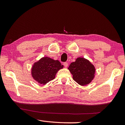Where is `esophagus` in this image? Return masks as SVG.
<instances>
[{"label": "esophagus", "mask_w": 125, "mask_h": 125, "mask_svg": "<svg viewBox=\"0 0 125 125\" xmlns=\"http://www.w3.org/2000/svg\"><path fill=\"white\" fill-rule=\"evenodd\" d=\"M63 65H64V66L65 67H67L68 64V63H67V62H64V63H63Z\"/></svg>", "instance_id": "esophagus-1"}]
</instances>
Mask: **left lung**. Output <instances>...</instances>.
Listing matches in <instances>:
<instances>
[{
	"label": "left lung",
	"mask_w": 125,
	"mask_h": 125,
	"mask_svg": "<svg viewBox=\"0 0 125 125\" xmlns=\"http://www.w3.org/2000/svg\"><path fill=\"white\" fill-rule=\"evenodd\" d=\"M68 69L73 75L74 81L80 85L89 84L94 79L95 68L88 60L79 57L71 63Z\"/></svg>",
	"instance_id": "obj_1"
}]
</instances>
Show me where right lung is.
Masks as SVG:
<instances>
[{
	"label": "right lung",
	"instance_id": "right-lung-1",
	"mask_svg": "<svg viewBox=\"0 0 125 125\" xmlns=\"http://www.w3.org/2000/svg\"><path fill=\"white\" fill-rule=\"evenodd\" d=\"M63 68V65L59 61L45 57L33 64L31 74L36 81L45 85L54 79L57 72Z\"/></svg>",
	"mask_w": 125,
	"mask_h": 125
}]
</instances>
